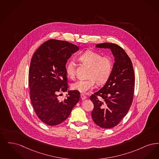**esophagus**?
<instances>
[{"instance_id": "1", "label": "esophagus", "mask_w": 159, "mask_h": 159, "mask_svg": "<svg viewBox=\"0 0 159 159\" xmlns=\"http://www.w3.org/2000/svg\"><path fill=\"white\" fill-rule=\"evenodd\" d=\"M80 97H81V98L83 100H85V99L87 98V97H86L85 96H84V94H81Z\"/></svg>"}]
</instances>
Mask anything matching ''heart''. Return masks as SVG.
<instances>
[{
    "label": "heart",
    "mask_w": 159,
    "mask_h": 159,
    "mask_svg": "<svg viewBox=\"0 0 159 159\" xmlns=\"http://www.w3.org/2000/svg\"><path fill=\"white\" fill-rule=\"evenodd\" d=\"M80 59L90 66L87 79L78 80L71 84V89L82 93H86L94 88L96 81L98 84L106 83L111 76L113 63L109 56H104L92 50H87L80 56ZM66 72L70 78L75 76V65L71 59L66 66Z\"/></svg>",
    "instance_id": "heart-1"
}]
</instances>
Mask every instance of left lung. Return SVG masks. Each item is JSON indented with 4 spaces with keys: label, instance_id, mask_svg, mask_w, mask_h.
<instances>
[{
    "label": "left lung",
    "instance_id": "obj_1",
    "mask_svg": "<svg viewBox=\"0 0 159 159\" xmlns=\"http://www.w3.org/2000/svg\"><path fill=\"white\" fill-rule=\"evenodd\" d=\"M96 48L111 49L115 63L105 85L90 97L94 104L91 117L100 127L111 128L119 124L131 107L134 91V71L130 58L117 44L104 43L98 44Z\"/></svg>",
    "mask_w": 159,
    "mask_h": 159
}]
</instances>
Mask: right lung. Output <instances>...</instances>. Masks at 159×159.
Here are the masks:
<instances>
[{"label": "right lung", "mask_w": 159, "mask_h": 159, "mask_svg": "<svg viewBox=\"0 0 159 159\" xmlns=\"http://www.w3.org/2000/svg\"><path fill=\"white\" fill-rule=\"evenodd\" d=\"M78 50L68 42L49 40L33 56L28 77L30 98L37 116L46 124L63 122L80 100L76 90H69L62 101L57 98L59 93L68 91L66 64Z\"/></svg>", "instance_id": "right-lung-1"}]
</instances>
